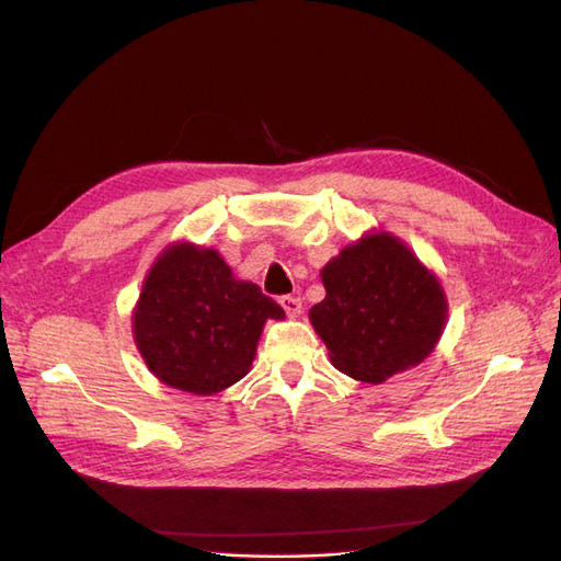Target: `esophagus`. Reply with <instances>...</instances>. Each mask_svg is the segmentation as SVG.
Instances as JSON below:
<instances>
[{"label":"esophagus","instance_id":"1","mask_svg":"<svg viewBox=\"0 0 561 561\" xmlns=\"http://www.w3.org/2000/svg\"><path fill=\"white\" fill-rule=\"evenodd\" d=\"M280 307L287 313V318H297L301 313V299L285 295V297H280Z\"/></svg>","mask_w":561,"mask_h":561}]
</instances>
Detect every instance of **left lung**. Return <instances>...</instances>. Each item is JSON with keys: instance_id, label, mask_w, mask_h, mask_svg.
<instances>
[{"instance_id": "8db88e82", "label": "left lung", "mask_w": 561, "mask_h": 561, "mask_svg": "<svg viewBox=\"0 0 561 561\" xmlns=\"http://www.w3.org/2000/svg\"><path fill=\"white\" fill-rule=\"evenodd\" d=\"M325 299L309 320L332 365L355 381L383 383L421 365L447 325V295L404 241L367 231L320 271Z\"/></svg>"}]
</instances>
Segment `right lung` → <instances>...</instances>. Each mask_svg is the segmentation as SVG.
<instances>
[{
	"label": "right lung",
	"mask_w": 561,
	"mask_h": 561,
	"mask_svg": "<svg viewBox=\"0 0 561 561\" xmlns=\"http://www.w3.org/2000/svg\"><path fill=\"white\" fill-rule=\"evenodd\" d=\"M268 318L285 311L260 285L233 278L217 250L178 241L147 271L133 339L159 381L215 396L248 375Z\"/></svg>",
	"instance_id": "1"
}]
</instances>
